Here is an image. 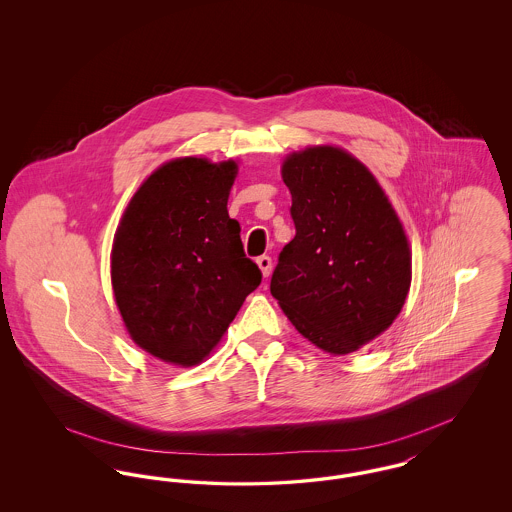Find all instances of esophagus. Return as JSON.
Instances as JSON below:
<instances>
[{"label":"esophagus","mask_w":512,"mask_h":512,"mask_svg":"<svg viewBox=\"0 0 512 512\" xmlns=\"http://www.w3.org/2000/svg\"><path fill=\"white\" fill-rule=\"evenodd\" d=\"M257 265L261 268L263 276L267 278L268 274H270V270H272V259H270L268 255H263V257H259V259H257Z\"/></svg>","instance_id":"esophagus-1"}]
</instances>
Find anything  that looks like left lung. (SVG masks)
Listing matches in <instances>:
<instances>
[{
	"label": "left lung",
	"mask_w": 512,
	"mask_h": 512,
	"mask_svg": "<svg viewBox=\"0 0 512 512\" xmlns=\"http://www.w3.org/2000/svg\"><path fill=\"white\" fill-rule=\"evenodd\" d=\"M295 238L284 245L270 293L295 330L330 355L374 340L411 288L403 224L374 174L340 147L295 151L282 165Z\"/></svg>",
	"instance_id": "obj_1"
}]
</instances>
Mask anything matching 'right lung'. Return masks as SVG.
<instances>
[{
    "label": "right lung",
    "mask_w": 512,
    "mask_h": 512,
    "mask_svg": "<svg viewBox=\"0 0 512 512\" xmlns=\"http://www.w3.org/2000/svg\"><path fill=\"white\" fill-rule=\"evenodd\" d=\"M236 161L180 157L130 199L111 249V284L134 343L178 366L217 347L261 284L238 220L228 217Z\"/></svg>",
    "instance_id": "right-lung-1"
}]
</instances>
